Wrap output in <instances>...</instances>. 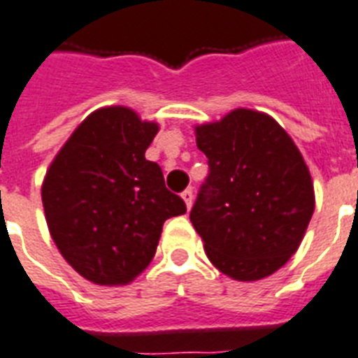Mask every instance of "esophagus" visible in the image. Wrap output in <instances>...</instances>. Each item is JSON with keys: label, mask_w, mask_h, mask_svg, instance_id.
<instances>
[{"label": "esophagus", "mask_w": 358, "mask_h": 358, "mask_svg": "<svg viewBox=\"0 0 358 358\" xmlns=\"http://www.w3.org/2000/svg\"><path fill=\"white\" fill-rule=\"evenodd\" d=\"M182 199H184L187 209H191V206H193V189H185L184 193H182Z\"/></svg>", "instance_id": "34e87169"}]
</instances>
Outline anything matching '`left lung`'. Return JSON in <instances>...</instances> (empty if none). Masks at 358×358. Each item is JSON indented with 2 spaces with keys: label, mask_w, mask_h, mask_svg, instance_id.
<instances>
[{
  "label": "left lung",
  "mask_w": 358,
  "mask_h": 358,
  "mask_svg": "<svg viewBox=\"0 0 358 358\" xmlns=\"http://www.w3.org/2000/svg\"><path fill=\"white\" fill-rule=\"evenodd\" d=\"M209 174L189 213L209 261L237 281H257L294 254L315 211L303 156L266 113L237 108L200 124Z\"/></svg>",
  "instance_id": "left-lung-1"
}]
</instances>
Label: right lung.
<instances>
[{"label":"right lung","mask_w":358,"mask_h":358,"mask_svg":"<svg viewBox=\"0 0 358 358\" xmlns=\"http://www.w3.org/2000/svg\"><path fill=\"white\" fill-rule=\"evenodd\" d=\"M158 124L134 110L90 113L49 165L42 204L60 254L97 285H124L152 261L164 222L185 213L145 159Z\"/></svg>","instance_id":"1"}]
</instances>
